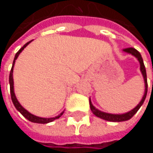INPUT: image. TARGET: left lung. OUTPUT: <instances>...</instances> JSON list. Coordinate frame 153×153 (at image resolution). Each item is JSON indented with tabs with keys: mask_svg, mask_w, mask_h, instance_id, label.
I'll list each match as a JSON object with an SVG mask.
<instances>
[{
	"mask_svg": "<svg viewBox=\"0 0 153 153\" xmlns=\"http://www.w3.org/2000/svg\"><path fill=\"white\" fill-rule=\"evenodd\" d=\"M123 51L126 52V53H128V54H131L136 58H137V60L139 61V64H140V71H141L142 75L143 77L144 88H144V94L143 96V98H142V100L140 101V103L138 104L135 107L134 109H132L131 111H128L126 113H122V114H112V113H107V112H105V111H102L97 109L96 107L92 105L91 100L89 98V105H90V109H91L93 114H95L98 118H101V119H103L105 120L111 121V122H120V121H126V120H130L137 113V111L140 109V107L142 106V105L143 104V102H144V100L146 98V95H147V88H148V85H147L146 70H145V66L143 65V58H142L141 54L138 52L136 48H128L123 49Z\"/></svg>",
	"mask_w": 153,
	"mask_h": 153,
	"instance_id": "8db88e82",
	"label": "left lung"
}]
</instances>
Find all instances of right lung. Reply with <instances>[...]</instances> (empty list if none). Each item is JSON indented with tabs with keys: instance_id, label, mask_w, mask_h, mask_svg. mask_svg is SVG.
Returning a JSON list of instances; mask_svg holds the SVG:
<instances>
[{
	"instance_id": "obj_1",
	"label": "right lung",
	"mask_w": 153,
	"mask_h": 153,
	"mask_svg": "<svg viewBox=\"0 0 153 153\" xmlns=\"http://www.w3.org/2000/svg\"><path fill=\"white\" fill-rule=\"evenodd\" d=\"M33 41H30V42H28L27 43H25L24 46L22 47L18 51H17V53L16 54L15 57H14V61H13V65H12V68H11V70H10V95H11V100H12V102H13V105H14V106L16 107V109L25 118V119H27L28 120H30V121H32V122H33V123H40V124H46V123H49V122H52V121H54L55 120H56V119H58V118H60L62 115H63V113H64V111H62L59 115H57V116H56V117H54V118H42V117H38V116H35V115H33V114H32V113H30L27 110H25L24 107L22 106L21 105H20V103L17 101V99H16V95H15V92H14V80H13V68H14V65H15V62L16 60V58H17V56H19V54L23 51V49L25 48V47L27 46L30 42H32Z\"/></svg>"
}]
</instances>
